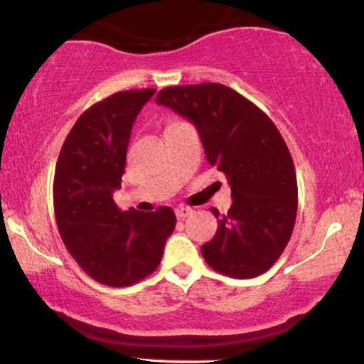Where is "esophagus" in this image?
Returning <instances> with one entry per match:
<instances>
[{
    "instance_id": "esophagus-1",
    "label": "esophagus",
    "mask_w": 364,
    "mask_h": 364,
    "mask_svg": "<svg viewBox=\"0 0 364 364\" xmlns=\"http://www.w3.org/2000/svg\"><path fill=\"white\" fill-rule=\"evenodd\" d=\"M193 213H194V210H193L191 208H178V209L175 210V214H176V217H178V219H180V220H184L188 215H191Z\"/></svg>"
}]
</instances>
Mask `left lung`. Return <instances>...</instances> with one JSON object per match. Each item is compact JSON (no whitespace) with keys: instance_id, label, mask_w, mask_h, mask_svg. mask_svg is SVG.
<instances>
[{"instance_id":"obj_1","label":"left lung","mask_w":364,"mask_h":364,"mask_svg":"<svg viewBox=\"0 0 364 364\" xmlns=\"http://www.w3.org/2000/svg\"><path fill=\"white\" fill-rule=\"evenodd\" d=\"M156 102L196 126L209 165L229 180L232 203L214 238L200 247L210 268L255 278L281 257L294 229L297 180L291 154L273 121L229 86H168Z\"/></svg>"}]
</instances>
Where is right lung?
Returning <instances> with one entry per match:
<instances>
[{
    "instance_id": "add662e5",
    "label": "right lung",
    "mask_w": 364,
    "mask_h": 364,
    "mask_svg": "<svg viewBox=\"0 0 364 364\" xmlns=\"http://www.w3.org/2000/svg\"><path fill=\"white\" fill-rule=\"evenodd\" d=\"M154 88L119 91L86 109L65 139L53 178V210L70 255L95 281L111 287L139 283L159 268L176 217L122 213L121 188L132 126Z\"/></svg>"
}]
</instances>
